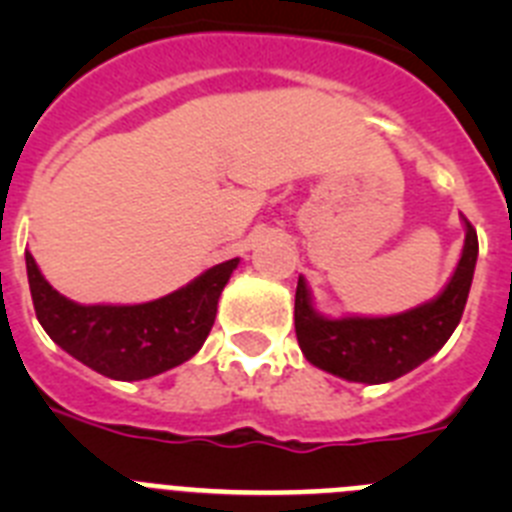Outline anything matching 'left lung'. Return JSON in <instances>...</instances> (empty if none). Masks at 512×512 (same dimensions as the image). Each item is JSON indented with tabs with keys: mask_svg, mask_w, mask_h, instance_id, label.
I'll use <instances>...</instances> for the list:
<instances>
[{
	"mask_svg": "<svg viewBox=\"0 0 512 512\" xmlns=\"http://www.w3.org/2000/svg\"><path fill=\"white\" fill-rule=\"evenodd\" d=\"M467 238L454 277L436 300L390 318H323L312 307L305 279L295 295V333L312 366L348 382L382 384L413 372L449 341L459 325L477 264V230L467 217Z\"/></svg>",
	"mask_w": 512,
	"mask_h": 512,
	"instance_id": "obj_1",
	"label": "left lung"
}]
</instances>
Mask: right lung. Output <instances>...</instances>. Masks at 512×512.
<instances>
[{"label": "right lung", "mask_w": 512, "mask_h": 512, "mask_svg": "<svg viewBox=\"0 0 512 512\" xmlns=\"http://www.w3.org/2000/svg\"><path fill=\"white\" fill-rule=\"evenodd\" d=\"M25 264L45 333L94 372L135 382L174 369L200 351L238 259L212 266L187 287L143 305H79L45 282L33 253L25 251Z\"/></svg>", "instance_id": "right-lung-1"}]
</instances>
